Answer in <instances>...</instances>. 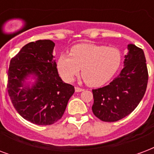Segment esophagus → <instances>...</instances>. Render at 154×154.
<instances>
[{
    "label": "esophagus",
    "instance_id": "obj_1",
    "mask_svg": "<svg viewBox=\"0 0 154 154\" xmlns=\"http://www.w3.org/2000/svg\"><path fill=\"white\" fill-rule=\"evenodd\" d=\"M83 89H82V88H79V87H77V86H76L75 87V91L76 92H82V91H83Z\"/></svg>",
    "mask_w": 154,
    "mask_h": 154
}]
</instances>
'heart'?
<instances>
[{
	"label": "heart",
	"mask_w": 154,
	"mask_h": 154,
	"mask_svg": "<svg viewBox=\"0 0 154 154\" xmlns=\"http://www.w3.org/2000/svg\"><path fill=\"white\" fill-rule=\"evenodd\" d=\"M120 51L115 48L92 43H82L72 48L69 55H61L57 69L67 82H72L82 69V76L90 86H99L107 82L119 69Z\"/></svg>",
	"instance_id": "1"
}]
</instances>
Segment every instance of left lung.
I'll use <instances>...</instances> for the list:
<instances>
[{"label":"left lung","mask_w":154,"mask_h":154,"mask_svg":"<svg viewBox=\"0 0 154 154\" xmlns=\"http://www.w3.org/2000/svg\"><path fill=\"white\" fill-rule=\"evenodd\" d=\"M124 69L109 85L93 90V113L105 122H116L131 114L141 101L148 83L145 53L135 44L128 45Z\"/></svg>","instance_id":"left-lung-1"}]
</instances>
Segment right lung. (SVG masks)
Masks as SVG:
<instances>
[{
    "label": "right lung",
    "instance_id": "right-lung-1",
    "mask_svg": "<svg viewBox=\"0 0 154 154\" xmlns=\"http://www.w3.org/2000/svg\"><path fill=\"white\" fill-rule=\"evenodd\" d=\"M54 47L49 39L31 42L9 63L10 100L22 118L37 125H50L60 119L75 91L59 76Z\"/></svg>",
    "mask_w": 154,
    "mask_h": 154
}]
</instances>
